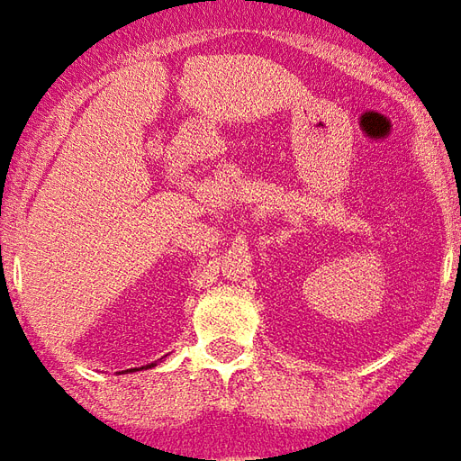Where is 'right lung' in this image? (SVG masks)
Here are the masks:
<instances>
[{
    "mask_svg": "<svg viewBox=\"0 0 461 461\" xmlns=\"http://www.w3.org/2000/svg\"><path fill=\"white\" fill-rule=\"evenodd\" d=\"M146 367H156V362H151V365H146ZM133 370H136V367H133ZM143 370V367H141ZM126 372H131V370H126Z\"/></svg>",
    "mask_w": 461,
    "mask_h": 461,
    "instance_id": "right-lung-1",
    "label": "right lung"
}]
</instances>
